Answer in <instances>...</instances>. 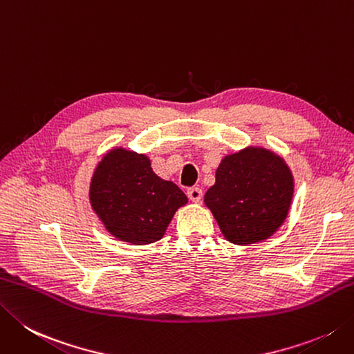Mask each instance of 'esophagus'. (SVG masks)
<instances>
[{"label":"esophagus","instance_id":"esophagus-1","mask_svg":"<svg viewBox=\"0 0 354 354\" xmlns=\"http://www.w3.org/2000/svg\"><path fill=\"white\" fill-rule=\"evenodd\" d=\"M187 196L190 198L192 203H201V199H203V190L198 189V187H192V189L187 190Z\"/></svg>","mask_w":354,"mask_h":354}]
</instances>
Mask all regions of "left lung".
<instances>
[{
  "label": "left lung",
  "instance_id": "8db88e82",
  "mask_svg": "<svg viewBox=\"0 0 354 354\" xmlns=\"http://www.w3.org/2000/svg\"><path fill=\"white\" fill-rule=\"evenodd\" d=\"M295 179L286 161L264 147L227 155L204 203L227 241L236 245L262 242L287 219Z\"/></svg>",
  "mask_w": 354,
  "mask_h": 354
}]
</instances>
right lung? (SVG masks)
Returning a JSON list of instances; mask_svg holds the SVG:
<instances>
[{
	"mask_svg": "<svg viewBox=\"0 0 354 354\" xmlns=\"http://www.w3.org/2000/svg\"><path fill=\"white\" fill-rule=\"evenodd\" d=\"M90 205L106 230L131 245H145L164 236L173 214L189 199L171 181L151 170L149 156L113 147L93 171Z\"/></svg>",
	"mask_w": 354,
	"mask_h": 354,
	"instance_id": "1",
	"label": "right lung"
}]
</instances>
